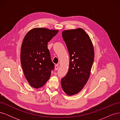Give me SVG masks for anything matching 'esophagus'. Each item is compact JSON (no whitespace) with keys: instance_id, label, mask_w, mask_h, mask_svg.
Returning <instances> with one entry per match:
<instances>
[{"instance_id":"esophagus-1","label":"esophagus","mask_w":120,"mask_h":120,"mask_svg":"<svg viewBox=\"0 0 120 120\" xmlns=\"http://www.w3.org/2000/svg\"><path fill=\"white\" fill-rule=\"evenodd\" d=\"M58 68H59V66H57V65H56L55 67H54V69H55V70L57 71L58 70Z\"/></svg>"}]
</instances>
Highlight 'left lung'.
Instances as JSON below:
<instances>
[{"label": "left lung", "instance_id": "8db88e82", "mask_svg": "<svg viewBox=\"0 0 120 120\" xmlns=\"http://www.w3.org/2000/svg\"><path fill=\"white\" fill-rule=\"evenodd\" d=\"M62 36L70 61L68 72L61 79V85L67 95L72 96L80 92L88 82L95 53L91 39L83 29L64 30Z\"/></svg>", "mask_w": 120, "mask_h": 120}]
</instances>
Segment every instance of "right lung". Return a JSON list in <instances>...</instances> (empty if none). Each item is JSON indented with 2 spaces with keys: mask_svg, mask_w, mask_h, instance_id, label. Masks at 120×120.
Returning <instances> with one entry per match:
<instances>
[{
  "mask_svg": "<svg viewBox=\"0 0 120 120\" xmlns=\"http://www.w3.org/2000/svg\"><path fill=\"white\" fill-rule=\"evenodd\" d=\"M58 32V30L34 28L24 38L21 48V64L25 78L34 88L44 86L54 68L48 43Z\"/></svg>",
  "mask_w": 120,
  "mask_h": 120,
  "instance_id": "obj_1",
  "label": "right lung"
}]
</instances>
